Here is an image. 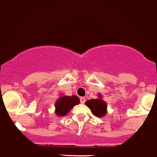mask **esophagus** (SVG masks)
I'll return each instance as SVG.
<instances>
[{
  "mask_svg": "<svg viewBox=\"0 0 157 157\" xmlns=\"http://www.w3.org/2000/svg\"><path fill=\"white\" fill-rule=\"evenodd\" d=\"M80 103H81V104H84V103L86 102V99L82 97L80 98Z\"/></svg>",
  "mask_w": 157,
  "mask_h": 157,
  "instance_id": "34e87169",
  "label": "esophagus"
}]
</instances>
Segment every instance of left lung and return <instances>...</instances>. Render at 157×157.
<instances>
[{
  "label": "left lung",
  "mask_w": 157,
  "mask_h": 157,
  "mask_svg": "<svg viewBox=\"0 0 157 157\" xmlns=\"http://www.w3.org/2000/svg\"><path fill=\"white\" fill-rule=\"evenodd\" d=\"M101 98V95L99 96ZM86 105L91 109L92 113L97 117H103L106 113V104L101 98L91 99L86 102Z\"/></svg>",
  "instance_id": "left-lung-1"
}]
</instances>
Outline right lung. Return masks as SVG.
Returning a JSON list of instances; mask_svg holds the SVG:
<instances>
[{
  "label": "right lung",
  "instance_id": "add662e5",
  "mask_svg": "<svg viewBox=\"0 0 157 157\" xmlns=\"http://www.w3.org/2000/svg\"><path fill=\"white\" fill-rule=\"evenodd\" d=\"M79 104H80V99L75 95L71 97L69 96L61 97L55 104V107H56L55 113L58 116H64L73 108V106Z\"/></svg>",
  "mask_w": 157,
  "mask_h": 157
}]
</instances>
